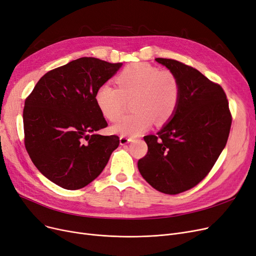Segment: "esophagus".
<instances>
[{"label": "esophagus", "instance_id": "34e87169", "mask_svg": "<svg viewBox=\"0 0 256 256\" xmlns=\"http://www.w3.org/2000/svg\"><path fill=\"white\" fill-rule=\"evenodd\" d=\"M132 140V138L128 137V136H120V144L121 146H124V144L130 142Z\"/></svg>", "mask_w": 256, "mask_h": 256}]
</instances>
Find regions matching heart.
<instances>
[{
  "label": "heart",
  "instance_id": "obj_1",
  "mask_svg": "<svg viewBox=\"0 0 256 256\" xmlns=\"http://www.w3.org/2000/svg\"><path fill=\"white\" fill-rule=\"evenodd\" d=\"M117 88L108 84L99 86L96 104L110 121H116L124 112L126 100L134 113L122 117L112 130L122 136H137L146 130L154 120L163 124L174 115L181 96L178 76L170 70L136 62L128 64L115 78Z\"/></svg>",
  "mask_w": 256,
  "mask_h": 256
}]
</instances>
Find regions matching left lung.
Listing matches in <instances>:
<instances>
[{"label":"left lung","instance_id":"1","mask_svg":"<svg viewBox=\"0 0 256 256\" xmlns=\"http://www.w3.org/2000/svg\"><path fill=\"white\" fill-rule=\"evenodd\" d=\"M181 84L172 119L156 135L144 136L148 152L138 170L154 190L178 194L192 190L209 174L229 137L232 116L225 91L192 66L156 58Z\"/></svg>","mask_w":256,"mask_h":256}]
</instances>
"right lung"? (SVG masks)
Returning a JSON list of instances; mask_svg holds the SVG:
<instances>
[{
    "label": "right lung",
    "mask_w": 256,
    "mask_h": 256,
    "mask_svg": "<svg viewBox=\"0 0 256 256\" xmlns=\"http://www.w3.org/2000/svg\"><path fill=\"white\" fill-rule=\"evenodd\" d=\"M122 66L82 58L44 75L26 98L24 143L31 161L47 179L69 190L90 184L119 146L95 94Z\"/></svg>",
    "instance_id": "1"
}]
</instances>
